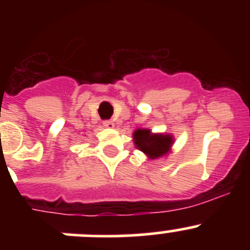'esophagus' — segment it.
Here are the masks:
<instances>
[{"label": "esophagus", "instance_id": "34e87169", "mask_svg": "<svg viewBox=\"0 0 250 250\" xmlns=\"http://www.w3.org/2000/svg\"><path fill=\"white\" fill-rule=\"evenodd\" d=\"M104 126L107 127V129H114L115 124H114V121H111V120L104 121Z\"/></svg>", "mask_w": 250, "mask_h": 250}]
</instances>
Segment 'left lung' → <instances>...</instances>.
Wrapping results in <instances>:
<instances>
[{
  "label": "left lung",
  "instance_id": "1",
  "mask_svg": "<svg viewBox=\"0 0 250 250\" xmlns=\"http://www.w3.org/2000/svg\"><path fill=\"white\" fill-rule=\"evenodd\" d=\"M132 140L136 149L144 152L151 160L167 156L174 144L171 134L152 132L150 129H136L132 134Z\"/></svg>",
  "mask_w": 250,
  "mask_h": 250
}]
</instances>
